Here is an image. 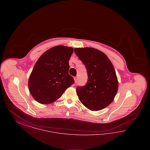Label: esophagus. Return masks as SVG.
<instances>
[{
	"instance_id": "34e87169",
	"label": "esophagus",
	"mask_w": 150,
	"mask_h": 150,
	"mask_svg": "<svg viewBox=\"0 0 150 150\" xmlns=\"http://www.w3.org/2000/svg\"><path fill=\"white\" fill-rule=\"evenodd\" d=\"M74 81H75V83L77 82V81H78V78H77L76 76V77H74Z\"/></svg>"
}]
</instances>
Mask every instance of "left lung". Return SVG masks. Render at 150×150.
Here are the masks:
<instances>
[{"label":"left lung","mask_w":150,"mask_h":150,"mask_svg":"<svg viewBox=\"0 0 150 150\" xmlns=\"http://www.w3.org/2000/svg\"><path fill=\"white\" fill-rule=\"evenodd\" d=\"M74 52L86 66L88 81L79 86V99L88 109L99 111L114 100L118 90V81L114 67L107 56L92 48H75Z\"/></svg>","instance_id":"8db88e82"}]
</instances>
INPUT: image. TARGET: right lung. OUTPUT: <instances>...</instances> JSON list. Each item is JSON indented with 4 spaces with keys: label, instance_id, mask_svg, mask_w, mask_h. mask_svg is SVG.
Segmentation results:
<instances>
[{
    "label": "right lung",
    "instance_id": "add662e5",
    "mask_svg": "<svg viewBox=\"0 0 150 150\" xmlns=\"http://www.w3.org/2000/svg\"><path fill=\"white\" fill-rule=\"evenodd\" d=\"M73 52L71 47L58 45L39 57L29 79V91L37 102L51 103L74 83L69 74V61Z\"/></svg>",
    "mask_w": 150,
    "mask_h": 150
}]
</instances>
